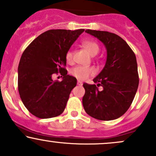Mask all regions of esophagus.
<instances>
[{
	"label": "esophagus",
	"mask_w": 156,
	"mask_h": 156,
	"mask_svg": "<svg viewBox=\"0 0 156 156\" xmlns=\"http://www.w3.org/2000/svg\"><path fill=\"white\" fill-rule=\"evenodd\" d=\"M78 85H79V86H81V85H83V82L80 81V80H78Z\"/></svg>",
	"instance_id": "34e87169"
}]
</instances>
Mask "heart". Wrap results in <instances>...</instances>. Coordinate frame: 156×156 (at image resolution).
Masks as SVG:
<instances>
[{"mask_svg":"<svg viewBox=\"0 0 156 156\" xmlns=\"http://www.w3.org/2000/svg\"><path fill=\"white\" fill-rule=\"evenodd\" d=\"M82 46L87 49V51L92 56L97 55L99 52V46L95 41L84 40L81 43ZM65 58L67 63L73 62V52L68 50L65 55ZM95 71L92 67H85V66H78L73 68L70 71V73L79 80L87 79L90 76L95 74Z\"/></svg>","mask_w":156,"mask_h":156,"instance_id":"b5f03b06","label":"heart"}]
</instances>
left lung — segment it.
<instances>
[{
  "label": "left lung",
  "instance_id": "obj_1",
  "mask_svg": "<svg viewBox=\"0 0 156 156\" xmlns=\"http://www.w3.org/2000/svg\"><path fill=\"white\" fill-rule=\"evenodd\" d=\"M85 32L101 41L107 49L103 69L93 79L95 84H83L82 102L91 117L111 121L123 115L130 107L138 90V65L135 53L123 38L106 31ZM102 87L100 90L98 86Z\"/></svg>",
  "mask_w": 156,
  "mask_h": 156
}]
</instances>
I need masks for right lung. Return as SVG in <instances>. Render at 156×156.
Masks as SVG:
<instances>
[{"instance_id":"right-lung-1","label":"right lung","mask_w":156,"mask_h":156,"mask_svg":"<svg viewBox=\"0 0 156 156\" xmlns=\"http://www.w3.org/2000/svg\"><path fill=\"white\" fill-rule=\"evenodd\" d=\"M84 31L50 30L33 41L20 58L18 65V92L30 113L39 119L58 116L64 112L77 79L67 75L65 55ZM60 73L61 82L53 75Z\"/></svg>"}]
</instances>
